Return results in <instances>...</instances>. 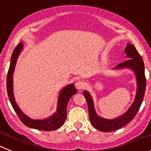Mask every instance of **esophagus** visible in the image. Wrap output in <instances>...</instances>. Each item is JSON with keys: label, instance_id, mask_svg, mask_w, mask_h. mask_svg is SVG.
<instances>
[{"label": "esophagus", "instance_id": "esophagus-1", "mask_svg": "<svg viewBox=\"0 0 151 151\" xmlns=\"http://www.w3.org/2000/svg\"><path fill=\"white\" fill-rule=\"evenodd\" d=\"M86 86V83H85L84 81H78L76 83V86L78 89L81 90V89H83Z\"/></svg>", "mask_w": 151, "mask_h": 151}]
</instances>
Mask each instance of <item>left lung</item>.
I'll return each instance as SVG.
<instances>
[{
  "instance_id": "obj_1",
  "label": "left lung",
  "mask_w": 151,
  "mask_h": 151,
  "mask_svg": "<svg viewBox=\"0 0 151 151\" xmlns=\"http://www.w3.org/2000/svg\"><path fill=\"white\" fill-rule=\"evenodd\" d=\"M125 53L126 54V56L128 59L119 64L114 68V69L118 70L122 69V68H129L132 70L135 73L137 83L135 100L125 114L112 120H109V119L99 117L95 112L93 100L90 94L86 90L83 92V95L87 102L91 124L96 129L104 131V132L116 131L131 122L138 112L142 103L143 98L145 96L146 78L145 76V65L142 58L138 53L136 47L131 44H127L126 49H125Z\"/></svg>"
}]
</instances>
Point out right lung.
Returning <instances> with one entry per match:
<instances>
[{
    "label": "right lung",
    "mask_w": 151,
    "mask_h": 151,
    "mask_svg": "<svg viewBox=\"0 0 151 151\" xmlns=\"http://www.w3.org/2000/svg\"><path fill=\"white\" fill-rule=\"evenodd\" d=\"M23 42H20L17 45V47L14 48V51H13L11 61H10V65L6 79L7 94H8L10 103L22 123L26 126L34 128V129L46 131L58 129L64 124L65 120H66L67 106H68V101L70 99L71 97L78 92V90L76 89L73 83L67 85L65 87H64L59 92V98H58L57 110L53 115L47 118L44 119V120H34V119L25 115L21 111V109L19 108L17 103L15 102L14 93H13V73H14L17 58L20 55V52L23 50Z\"/></svg>",
    "instance_id": "obj_1"
}]
</instances>
